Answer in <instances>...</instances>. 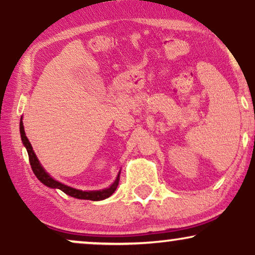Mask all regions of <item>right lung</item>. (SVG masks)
<instances>
[{
	"instance_id": "obj_1",
	"label": "right lung",
	"mask_w": 255,
	"mask_h": 255,
	"mask_svg": "<svg viewBox=\"0 0 255 255\" xmlns=\"http://www.w3.org/2000/svg\"><path fill=\"white\" fill-rule=\"evenodd\" d=\"M20 132H21V139L23 142L24 146H26L27 152H28V157H29V163L31 166V170H33L34 174L37 178H39L40 182H42L43 184L47 185L49 188H58L64 191L65 194L70 195L72 197H75V199H80V200H91V201H100V200H105L108 197L111 196V195L115 193V190L117 189L118 183H119V172L117 178H116L115 183H113L111 187L108 188V189L104 190H98V191H83V190H78L74 189V188L67 187V185L60 183V182L53 180V178L49 176L47 172L45 171V169L41 166V164L37 161L35 153L33 151V147H31L29 140L24 133V128H23V124H22V119L20 122Z\"/></svg>"
}]
</instances>
